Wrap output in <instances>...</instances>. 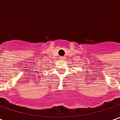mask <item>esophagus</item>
<instances>
[{"label":"esophagus","mask_w":120,"mask_h":120,"mask_svg":"<svg viewBox=\"0 0 120 120\" xmlns=\"http://www.w3.org/2000/svg\"><path fill=\"white\" fill-rule=\"evenodd\" d=\"M60 59H61V60H63V59H65V57H60V58H59Z\"/></svg>","instance_id":"esophagus-1"}]
</instances>
